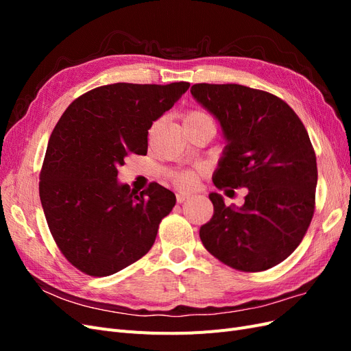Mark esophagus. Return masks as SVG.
Here are the masks:
<instances>
[{
	"label": "esophagus",
	"mask_w": 351,
	"mask_h": 351,
	"mask_svg": "<svg viewBox=\"0 0 351 351\" xmlns=\"http://www.w3.org/2000/svg\"><path fill=\"white\" fill-rule=\"evenodd\" d=\"M190 196L189 195H186V193H177V202L178 204H183L184 200H187Z\"/></svg>",
	"instance_id": "1"
}]
</instances>
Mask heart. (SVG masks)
<instances>
[{"mask_svg":"<svg viewBox=\"0 0 351 351\" xmlns=\"http://www.w3.org/2000/svg\"><path fill=\"white\" fill-rule=\"evenodd\" d=\"M199 119H209V117L205 115L204 112L192 111V112H189V114L184 117V121L199 120ZM195 182H196V177H195V174H192V173H182V174H178V176L176 177V183H177L180 187H183V189L193 187V186H195Z\"/></svg>","mask_w":351,"mask_h":351,"instance_id":"heart-1","label":"heart"}]
</instances>
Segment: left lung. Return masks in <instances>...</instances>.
Here are the masks:
<instances>
[{"label":"left lung","mask_w":351,"mask_h":351,"mask_svg":"<svg viewBox=\"0 0 351 351\" xmlns=\"http://www.w3.org/2000/svg\"><path fill=\"white\" fill-rule=\"evenodd\" d=\"M192 97L221 127L226 146L212 176L222 187H246L241 206L209 193L204 246L230 267L267 271L299 246L315 210L317 168L303 123L282 99L243 84H193Z\"/></svg>","instance_id":"left-lung-1"}]
</instances>
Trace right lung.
<instances>
[{"label": "right lung", "mask_w": 351, "mask_h": 351, "mask_svg": "<svg viewBox=\"0 0 351 351\" xmlns=\"http://www.w3.org/2000/svg\"><path fill=\"white\" fill-rule=\"evenodd\" d=\"M190 83H114L82 95L61 115L42 165L39 196L57 246L82 272L108 277L149 252L176 195L158 183H120L130 154L146 155L147 130Z\"/></svg>", "instance_id": "1"}]
</instances>
